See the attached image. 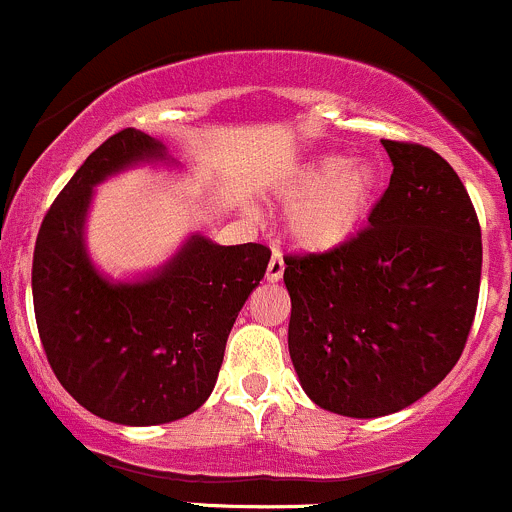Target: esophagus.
Wrapping results in <instances>:
<instances>
[{
  "mask_svg": "<svg viewBox=\"0 0 512 512\" xmlns=\"http://www.w3.org/2000/svg\"><path fill=\"white\" fill-rule=\"evenodd\" d=\"M281 276H284V259H281V253L274 251V256H271L269 261V269H266V281H279Z\"/></svg>",
  "mask_w": 512,
  "mask_h": 512,
  "instance_id": "1",
  "label": "esophagus"
}]
</instances>
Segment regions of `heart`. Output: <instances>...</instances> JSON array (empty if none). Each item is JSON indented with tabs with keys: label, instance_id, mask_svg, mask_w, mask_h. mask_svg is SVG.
<instances>
[{
	"label": "heart",
	"instance_id": "heart-1",
	"mask_svg": "<svg viewBox=\"0 0 512 512\" xmlns=\"http://www.w3.org/2000/svg\"><path fill=\"white\" fill-rule=\"evenodd\" d=\"M377 175L362 158L321 155L306 163L284 186L289 236L311 251L347 241L367 216Z\"/></svg>",
	"mask_w": 512,
	"mask_h": 512
}]
</instances>
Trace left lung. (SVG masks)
I'll list each match as a JSON object with an SVG mask.
<instances>
[{
	"label": "left lung",
	"instance_id": "8db88e82",
	"mask_svg": "<svg viewBox=\"0 0 512 512\" xmlns=\"http://www.w3.org/2000/svg\"><path fill=\"white\" fill-rule=\"evenodd\" d=\"M382 145L394 170L369 226L332 251L284 256L291 362L316 405L344 417L425 397L478 309L483 238L462 180L432 148Z\"/></svg>",
	"mask_w": 512,
	"mask_h": 512
}]
</instances>
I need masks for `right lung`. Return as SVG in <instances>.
<instances>
[{
    "mask_svg": "<svg viewBox=\"0 0 512 512\" xmlns=\"http://www.w3.org/2000/svg\"><path fill=\"white\" fill-rule=\"evenodd\" d=\"M158 158L165 148L140 130L110 135L55 198L32 259L34 319L55 377L92 415L135 427L206 402L233 321L271 259L261 243L191 236L148 279L113 284L97 274L82 238L92 186Z\"/></svg>",
    "mask_w": 512,
    "mask_h": 512,
    "instance_id": "add662e5",
    "label": "right lung"
}]
</instances>
